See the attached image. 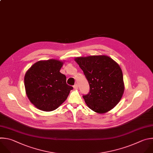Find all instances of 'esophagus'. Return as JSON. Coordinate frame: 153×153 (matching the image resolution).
<instances>
[{
  "label": "esophagus",
  "instance_id": "esophagus-1",
  "mask_svg": "<svg viewBox=\"0 0 153 153\" xmlns=\"http://www.w3.org/2000/svg\"><path fill=\"white\" fill-rule=\"evenodd\" d=\"M74 88H75V89H78V85H77V84H75L74 85Z\"/></svg>",
  "mask_w": 153,
  "mask_h": 153
}]
</instances>
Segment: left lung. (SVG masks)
Masks as SVG:
<instances>
[{
	"mask_svg": "<svg viewBox=\"0 0 153 153\" xmlns=\"http://www.w3.org/2000/svg\"><path fill=\"white\" fill-rule=\"evenodd\" d=\"M75 60L89 84V92L82 96L87 106L98 113L114 108L124 91L123 72L119 66L105 55L77 57Z\"/></svg>",
	"mask_w": 153,
	"mask_h": 153,
	"instance_id": "8db88e82",
	"label": "left lung"
}]
</instances>
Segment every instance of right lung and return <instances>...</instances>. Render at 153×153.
<instances>
[{"instance_id": "1", "label": "right lung", "mask_w": 153, "mask_h": 153, "mask_svg": "<svg viewBox=\"0 0 153 153\" xmlns=\"http://www.w3.org/2000/svg\"><path fill=\"white\" fill-rule=\"evenodd\" d=\"M63 62L56 59L39 61L26 72L24 82L29 101L37 108L51 111L67 99L73 87L59 72Z\"/></svg>"}]
</instances>
